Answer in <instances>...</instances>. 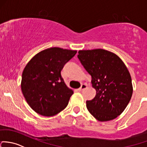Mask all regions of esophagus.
I'll list each match as a JSON object with an SVG mask.
<instances>
[{
  "label": "esophagus",
  "mask_w": 147,
  "mask_h": 147,
  "mask_svg": "<svg viewBox=\"0 0 147 147\" xmlns=\"http://www.w3.org/2000/svg\"><path fill=\"white\" fill-rule=\"evenodd\" d=\"M86 87H87V85H86V84H82L81 85V86H80V88H79L78 89V91L79 92H82V91H83L84 89H85Z\"/></svg>",
  "instance_id": "34e87169"
}]
</instances>
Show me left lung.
<instances>
[{
	"label": "left lung",
	"instance_id": "8db88e82",
	"mask_svg": "<svg viewBox=\"0 0 147 147\" xmlns=\"http://www.w3.org/2000/svg\"><path fill=\"white\" fill-rule=\"evenodd\" d=\"M78 58L92 77L95 97L86 101L89 112L98 121H109L124 111L133 92L126 65L115 53L101 49L80 50Z\"/></svg>",
	"mask_w": 147,
	"mask_h": 147
}]
</instances>
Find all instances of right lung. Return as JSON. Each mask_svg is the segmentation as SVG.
<instances>
[{"label": "right lung", "instance_id": "right-lung-1", "mask_svg": "<svg viewBox=\"0 0 147 147\" xmlns=\"http://www.w3.org/2000/svg\"><path fill=\"white\" fill-rule=\"evenodd\" d=\"M77 51L52 47L36 53L22 75L21 89L29 106L37 113L53 116L66 108L73 91L65 83L61 70Z\"/></svg>", "mask_w": 147, "mask_h": 147}]
</instances>
